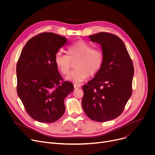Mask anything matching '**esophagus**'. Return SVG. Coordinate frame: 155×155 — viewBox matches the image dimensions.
<instances>
[{
	"label": "esophagus",
	"instance_id": "34e87169",
	"mask_svg": "<svg viewBox=\"0 0 155 155\" xmlns=\"http://www.w3.org/2000/svg\"><path fill=\"white\" fill-rule=\"evenodd\" d=\"M74 86L75 89H77V88H79V87H81V85L79 84H74Z\"/></svg>",
	"mask_w": 155,
	"mask_h": 155
}]
</instances>
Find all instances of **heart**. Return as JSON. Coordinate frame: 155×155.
Masks as SVG:
<instances>
[{
  "mask_svg": "<svg viewBox=\"0 0 155 155\" xmlns=\"http://www.w3.org/2000/svg\"><path fill=\"white\" fill-rule=\"evenodd\" d=\"M87 42L78 40L67 49V54L58 52L54 56L57 68L63 75H68L75 62V69L66 78L74 83H81L88 77L97 74L102 67L104 60L103 51Z\"/></svg>",
  "mask_w": 155,
  "mask_h": 155,
  "instance_id": "1",
  "label": "heart"
}]
</instances>
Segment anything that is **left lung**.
Listing matches in <instances>:
<instances>
[{"label": "left lung", "mask_w": 155, "mask_h": 155, "mask_svg": "<svg viewBox=\"0 0 155 155\" xmlns=\"http://www.w3.org/2000/svg\"><path fill=\"white\" fill-rule=\"evenodd\" d=\"M101 45L102 67L83 86L82 107L91 120L104 122L119 117L132 95L134 66L123 41L117 35L99 32L89 36Z\"/></svg>", "instance_id": "8db88e82"}]
</instances>
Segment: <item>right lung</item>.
Segmentation results:
<instances>
[{"label": "right lung", "mask_w": 155, "mask_h": 155, "mask_svg": "<svg viewBox=\"0 0 155 155\" xmlns=\"http://www.w3.org/2000/svg\"><path fill=\"white\" fill-rule=\"evenodd\" d=\"M68 39L52 32H43L28 41L16 65L17 93L26 111L34 120L51 123L65 112L64 101L74 85L64 81L54 56Z\"/></svg>", "instance_id": "obj_1"}]
</instances>
